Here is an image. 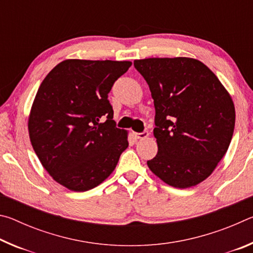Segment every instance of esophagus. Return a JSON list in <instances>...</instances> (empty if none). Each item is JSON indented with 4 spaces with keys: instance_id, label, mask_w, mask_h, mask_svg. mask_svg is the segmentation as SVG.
I'll return each mask as SVG.
<instances>
[{
    "instance_id": "34e87169",
    "label": "esophagus",
    "mask_w": 253,
    "mask_h": 253,
    "mask_svg": "<svg viewBox=\"0 0 253 253\" xmlns=\"http://www.w3.org/2000/svg\"><path fill=\"white\" fill-rule=\"evenodd\" d=\"M135 137H136V138H138V139H145V138H147V137H148V131L145 130V131H143V132H136Z\"/></svg>"
}]
</instances>
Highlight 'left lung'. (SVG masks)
Masks as SVG:
<instances>
[{"mask_svg": "<svg viewBox=\"0 0 253 253\" xmlns=\"http://www.w3.org/2000/svg\"><path fill=\"white\" fill-rule=\"evenodd\" d=\"M155 106L158 152L147 161L163 182L177 188L198 185L215 169L232 139L235 109L217 77L196 59L135 60Z\"/></svg>", "mask_w": 253, "mask_h": 253, "instance_id": "8db88e82", "label": "left lung"}]
</instances>
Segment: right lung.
I'll list each match as a JSON object with an SVG mask.
<instances>
[{
	"instance_id": "right-lung-1",
	"label": "right lung",
	"mask_w": 253,
	"mask_h": 253,
	"mask_svg": "<svg viewBox=\"0 0 253 253\" xmlns=\"http://www.w3.org/2000/svg\"><path fill=\"white\" fill-rule=\"evenodd\" d=\"M130 66V61L68 59L38 89L28 122L30 140L46 172L68 190L99 185L128 147V132L113 121L108 93Z\"/></svg>"
}]
</instances>
